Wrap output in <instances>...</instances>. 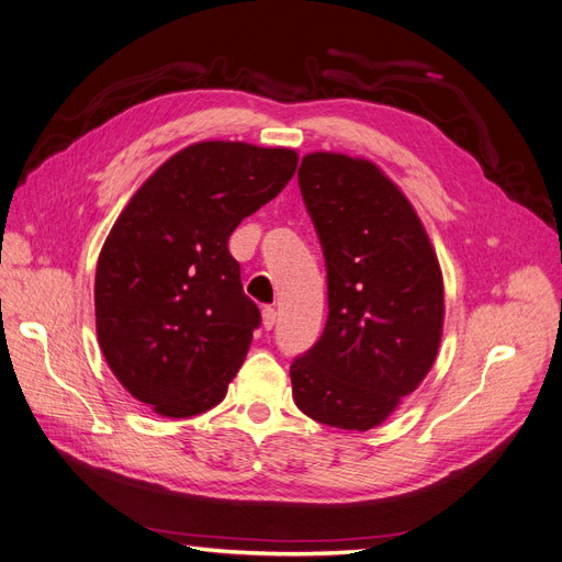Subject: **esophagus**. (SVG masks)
<instances>
[{"mask_svg": "<svg viewBox=\"0 0 562 562\" xmlns=\"http://www.w3.org/2000/svg\"><path fill=\"white\" fill-rule=\"evenodd\" d=\"M261 317H263V328L270 330V328L276 326V322H278V310L273 305H263Z\"/></svg>", "mask_w": 562, "mask_h": 562, "instance_id": "obj_1", "label": "esophagus"}]
</instances>
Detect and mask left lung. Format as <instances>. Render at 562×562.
<instances>
[{
	"label": "left lung",
	"mask_w": 562,
	"mask_h": 562,
	"mask_svg": "<svg viewBox=\"0 0 562 562\" xmlns=\"http://www.w3.org/2000/svg\"><path fill=\"white\" fill-rule=\"evenodd\" d=\"M299 187L324 249L328 319L289 368L294 401L319 424L370 430L438 357L440 263L412 203L372 161L305 155Z\"/></svg>",
	"instance_id": "8db88e82"
}]
</instances>
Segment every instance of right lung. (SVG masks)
<instances>
[{
  "instance_id": "obj_1",
  "label": "right lung",
  "mask_w": 562,
  "mask_h": 562,
  "mask_svg": "<svg viewBox=\"0 0 562 562\" xmlns=\"http://www.w3.org/2000/svg\"><path fill=\"white\" fill-rule=\"evenodd\" d=\"M296 164L289 148L201 140L166 159L113 224L97 261V338L117 382L161 417L215 407L243 366L261 315L228 236Z\"/></svg>"
}]
</instances>
